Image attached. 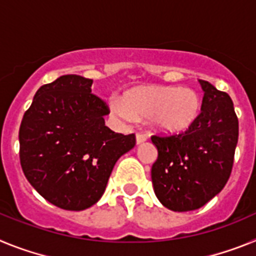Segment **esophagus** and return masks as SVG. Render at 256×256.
Masks as SVG:
<instances>
[{"label":"esophagus","instance_id":"esophagus-1","mask_svg":"<svg viewBox=\"0 0 256 256\" xmlns=\"http://www.w3.org/2000/svg\"><path fill=\"white\" fill-rule=\"evenodd\" d=\"M146 140H148V136L146 134H141V133H137V134H136V144H144Z\"/></svg>","mask_w":256,"mask_h":256}]
</instances>
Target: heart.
Masks as SVG:
<instances>
[{
	"label": "heart",
	"mask_w": 256,
	"mask_h": 256,
	"mask_svg": "<svg viewBox=\"0 0 256 256\" xmlns=\"http://www.w3.org/2000/svg\"><path fill=\"white\" fill-rule=\"evenodd\" d=\"M112 112L123 122L144 119L165 134L187 132L200 118L202 101L195 90L169 86H141L128 90L122 100L110 101Z\"/></svg>",
	"instance_id": "obj_1"
}]
</instances>
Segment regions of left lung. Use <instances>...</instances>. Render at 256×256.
<instances>
[{"mask_svg": "<svg viewBox=\"0 0 256 256\" xmlns=\"http://www.w3.org/2000/svg\"><path fill=\"white\" fill-rule=\"evenodd\" d=\"M200 118L187 132L151 141L158 159L151 168L156 198L169 210L204 206L226 186L238 141V119L228 94L206 80Z\"/></svg>", "mask_w": 256, "mask_h": 256, "instance_id": "1", "label": "left lung"}]
</instances>
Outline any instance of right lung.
Instances as JSON below:
<instances>
[{
    "mask_svg": "<svg viewBox=\"0 0 256 256\" xmlns=\"http://www.w3.org/2000/svg\"><path fill=\"white\" fill-rule=\"evenodd\" d=\"M92 79L69 74L36 92L19 130L20 164L48 202L65 210L91 208L105 192L115 162L134 134L105 126L108 108L91 94Z\"/></svg>",
    "mask_w": 256,
    "mask_h": 256,
    "instance_id": "right-lung-1",
    "label": "right lung"
}]
</instances>
